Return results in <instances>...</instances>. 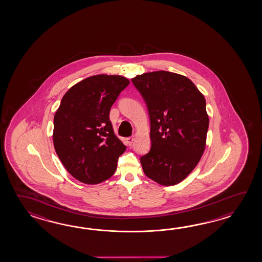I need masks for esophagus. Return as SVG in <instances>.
<instances>
[{
    "label": "esophagus",
    "mask_w": 262,
    "mask_h": 262,
    "mask_svg": "<svg viewBox=\"0 0 262 262\" xmlns=\"http://www.w3.org/2000/svg\"><path fill=\"white\" fill-rule=\"evenodd\" d=\"M134 140H135V138L134 137H129L126 139V142H127V144L129 146H131V145L133 144Z\"/></svg>",
    "instance_id": "esophagus-1"
}]
</instances>
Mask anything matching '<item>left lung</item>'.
I'll return each mask as SVG.
<instances>
[{
    "label": "left lung",
    "instance_id": "1",
    "mask_svg": "<svg viewBox=\"0 0 262 262\" xmlns=\"http://www.w3.org/2000/svg\"><path fill=\"white\" fill-rule=\"evenodd\" d=\"M131 80L150 115L151 147L140 157L145 175L161 185L179 184L205 150L209 116L204 95L176 73H144Z\"/></svg>",
    "mask_w": 262,
    "mask_h": 262
}]
</instances>
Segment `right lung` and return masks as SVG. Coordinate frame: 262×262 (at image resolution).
<instances>
[{
    "mask_svg": "<svg viewBox=\"0 0 262 262\" xmlns=\"http://www.w3.org/2000/svg\"><path fill=\"white\" fill-rule=\"evenodd\" d=\"M130 83L119 75H95L75 84L54 115L53 144L67 171L79 182L100 184L117 168L126 147L114 134L111 107Z\"/></svg>",
    "mask_w": 262,
    "mask_h": 262,
    "instance_id": "obj_1",
    "label": "right lung"
}]
</instances>
